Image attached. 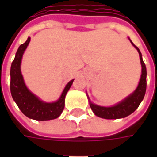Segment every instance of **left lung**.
<instances>
[{
	"instance_id": "1",
	"label": "left lung",
	"mask_w": 157,
	"mask_h": 157,
	"mask_svg": "<svg viewBox=\"0 0 157 157\" xmlns=\"http://www.w3.org/2000/svg\"><path fill=\"white\" fill-rule=\"evenodd\" d=\"M131 44L138 50L142 66L141 76L138 86L131 95L128 96V98H126L124 100H123L117 105L113 107H109V108L101 107L90 102V107L93 113H95V115L98 116L100 118H106V119H117V118L127 117L137 109L145 97V91H146V68H145V63L142 59V55L140 49L132 42Z\"/></svg>"
}]
</instances>
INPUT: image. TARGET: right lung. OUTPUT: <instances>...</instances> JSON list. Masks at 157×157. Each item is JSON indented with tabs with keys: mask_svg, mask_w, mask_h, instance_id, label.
<instances>
[{
	"mask_svg": "<svg viewBox=\"0 0 157 157\" xmlns=\"http://www.w3.org/2000/svg\"><path fill=\"white\" fill-rule=\"evenodd\" d=\"M30 42V38L27 39V41L19 46L17 51L16 53L14 60L12 61L11 66V93L12 98L15 101L19 109L28 118L44 121V120H50L58 118L61 114V113L65 108V98L66 93L71 86L73 81L72 80L66 85L62 92L60 98L57 102H44L40 101L35 95L27 88L25 83L23 82L22 73H21V61L23 53L25 51L27 46Z\"/></svg>",
	"mask_w": 157,
	"mask_h": 157,
	"instance_id": "add662e5",
	"label": "right lung"
}]
</instances>
